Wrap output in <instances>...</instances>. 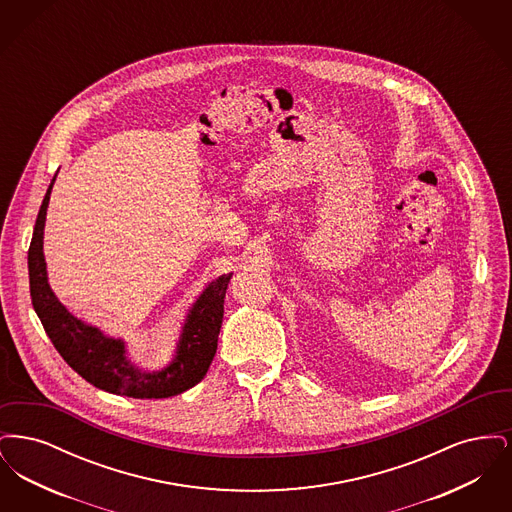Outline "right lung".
Returning a JSON list of instances; mask_svg holds the SVG:
<instances>
[{
	"label": "right lung",
	"instance_id": "1",
	"mask_svg": "<svg viewBox=\"0 0 512 512\" xmlns=\"http://www.w3.org/2000/svg\"><path fill=\"white\" fill-rule=\"evenodd\" d=\"M55 176L42 201L28 249L30 297L49 340L67 365L99 390L134 399H165L194 388L217 353L224 295L232 272L209 282L199 293L182 324L171 363L159 370L140 368L128 357L126 341L107 336L98 326L74 317L49 286L44 228Z\"/></svg>",
	"mask_w": 512,
	"mask_h": 512
}]
</instances>
